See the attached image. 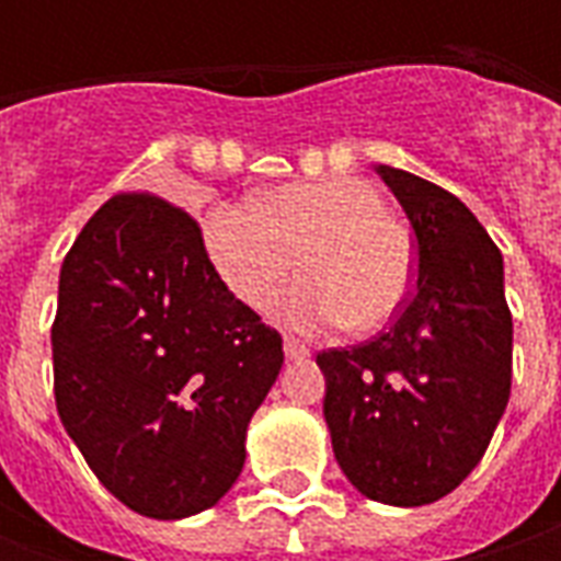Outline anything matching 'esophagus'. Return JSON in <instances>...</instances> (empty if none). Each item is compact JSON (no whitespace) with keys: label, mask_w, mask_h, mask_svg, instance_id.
Here are the masks:
<instances>
[{"label":"esophagus","mask_w":561,"mask_h":561,"mask_svg":"<svg viewBox=\"0 0 561 561\" xmlns=\"http://www.w3.org/2000/svg\"><path fill=\"white\" fill-rule=\"evenodd\" d=\"M284 356L290 358H306L309 356V346H306V343H299V340H293V336H287V340H284Z\"/></svg>","instance_id":"esophagus-1"}]
</instances>
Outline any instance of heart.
Returning <instances> with one entry per match:
<instances>
[{"instance_id":"1","label":"heart","mask_w":561,"mask_h":561,"mask_svg":"<svg viewBox=\"0 0 561 561\" xmlns=\"http://www.w3.org/2000/svg\"><path fill=\"white\" fill-rule=\"evenodd\" d=\"M205 249L230 293L262 309L299 268L309 271L274 302L296 331L350 321L375 331L402 309L412 287V243L375 186L336 178L277 186L262 199L218 205Z\"/></svg>"}]
</instances>
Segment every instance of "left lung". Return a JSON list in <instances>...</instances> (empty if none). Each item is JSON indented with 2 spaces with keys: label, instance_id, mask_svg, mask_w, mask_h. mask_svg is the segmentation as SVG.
Instances as JSON below:
<instances>
[{
  "label": "left lung",
  "instance_id": "obj_1",
  "mask_svg": "<svg viewBox=\"0 0 561 561\" xmlns=\"http://www.w3.org/2000/svg\"><path fill=\"white\" fill-rule=\"evenodd\" d=\"M419 249V280L390 331L318 353L336 465L362 496L427 506L474 471L512 387L503 255L462 199L377 164Z\"/></svg>",
  "mask_w": 561,
  "mask_h": 561
}]
</instances>
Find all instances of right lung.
<instances>
[{"instance_id":"1","label":"right lung","mask_w":561,"mask_h":561,"mask_svg":"<svg viewBox=\"0 0 561 561\" xmlns=\"http://www.w3.org/2000/svg\"><path fill=\"white\" fill-rule=\"evenodd\" d=\"M280 365V334L227 290L199 225L159 196L108 199L65 255L58 419L102 486L146 518H190L237 484Z\"/></svg>"}]
</instances>
